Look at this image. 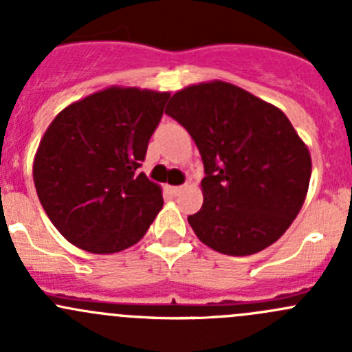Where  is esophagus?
Instances as JSON below:
<instances>
[{"label":"esophagus","mask_w":352,"mask_h":352,"mask_svg":"<svg viewBox=\"0 0 352 352\" xmlns=\"http://www.w3.org/2000/svg\"><path fill=\"white\" fill-rule=\"evenodd\" d=\"M184 189H186V187H184V186H173V187H170V192H172L173 196H179V194L182 192Z\"/></svg>","instance_id":"1"}]
</instances>
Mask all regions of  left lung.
Returning a JSON list of instances; mask_svg holds the SVG:
<instances>
[{"label":"left lung","mask_w":352,"mask_h":352,"mask_svg":"<svg viewBox=\"0 0 352 352\" xmlns=\"http://www.w3.org/2000/svg\"><path fill=\"white\" fill-rule=\"evenodd\" d=\"M166 113L189 131L204 163V202L187 218L197 239L252 255L283 236L311 175L310 151L285 112L216 80L177 91Z\"/></svg>","instance_id":"8db88e82"}]
</instances>
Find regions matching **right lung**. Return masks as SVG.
I'll list each match as a JSON object with an SVG mask.
<instances>
[{"label": "right lung", "instance_id": "obj_1", "mask_svg": "<svg viewBox=\"0 0 352 352\" xmlns=\"http://www.w3.org/2000/svg\"><path fill=\"white\" fill-rule=\"evenodd\" d=\"M168 98V91L110 87L52 120L35 153L34 184L67 242L113 254L143 239L163 196L138 168Z\"/></svg>", "mask_w": 352, "mask_h": 352}]
</instances>
